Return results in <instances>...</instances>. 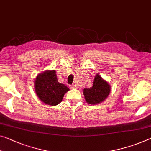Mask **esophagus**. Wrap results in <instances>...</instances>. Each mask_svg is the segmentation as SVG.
Segmentation results:
<instances>
[{"instance_id": "34e87169", "label": "esophagus", "mask_w": 151, "mask_h": 151, "mask_svg": "<svg viewBox=\"0 0 151 151\" xmlns=\"http://www.w3.org/2000/svg\"><path fill=\"white\" fill-rule=\"evenodd\" d=\"M70 88L71 89H75V88H77V86H76V85L73 84V85L70 86Z\"/></svg>"}]
</instances>
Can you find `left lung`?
I'll use <instances>...</instances> for the list:
<instances>
[{"label":"left lung","mask_w":151,"mask_h":151,"mask_svg":"<svg viewBox=\"0 0 151 151\" xmlns=\"http://www.w3.org/2000/svg\"><path fill=\"white\" fill-rule=\"evenodd\" d=\"M110 90L109 84L97 74L95 76L93 86L91 88L83 89V95L88 103L96 105L105 101L110 93Z\"/></svg>","instance_id":"left-lung-1"}]
</instances>
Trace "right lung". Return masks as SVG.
<instances>
[{"label":"right lung","mask_w":151,"mask_h":151,"mask_svg":"<svg viewBox=\"0 0 151 151\" xmlns=\"http://www.w3.org/2000/svg\"><path fill=\"white\" fill-rule=\"evenodd\" d=\"M37 96L42 101L49 105L61 103L69 88L58 82L55 70L46 71L39 74L34 82Z\"/></svg>","instance_id":"1"}]
</instances>
